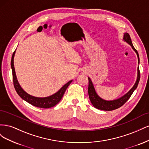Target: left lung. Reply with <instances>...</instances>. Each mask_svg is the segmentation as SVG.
<instances>
[{"mask_svg":"<svg viewBox=\"0 0 149 149\" xmlns=\"http://www.w3.org/2000/svg\"><path fill=\"white\" fill-rule=\"evenodd\" d=\"M124 37L123 40L126 43H127L129 45H130V47L133 49V50L136 52L138 58V64L139 65L140 60H139V56L137 51L136 49L133 46L131 39H130V35L128 33H124ZM140 71H139V66L137 68V76L136 81L133 87L130 89L129 91L125 94L124 96H121L120 97L116 99V100H109L107 101L105 100H103L100 96L97 94L95 88H94V84L92 82V81L89 77H88L89 79V86H88V94L89 97V100L91 101V102L93 104V106L96 107V109L102 110V111H112L118 109V108L121 107L127 101L130 97L131 96L133 92L136 90L137 88L139 80H140Z\"/></svg>","mask_w":149,"mask_h":149,"instance_id":"left-lung-1","label":"left lung"}]
</instances>
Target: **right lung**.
I'll return each mask as SVG.
<instances>
[{
	"label": "right lung",
	"instance_id": "1",
	"mask_svg": "<svg viewBox=\"0 0 149 149\" xmlns=\"http://www.w3.org/2000/svg\"><path fill=\"white\" fill-rule=\"evenodd\" d=\"M15 52L16 50H15L14 52L13 53V55L12 56L11 68L12 70L13 85H14V88L15 89V91L17 93V94H19V96L22 99V100H24L26 102L30 103V104L37 107L47 109V108H50L56 105L61 100L65 92L66 91V89H67L68 87V86L71 84V83L72 82V81L73 80H71L67 83H66L63 86L61 87L60 89L58 90L56 93H55V94H53L49 96L44 97H38L31 96L30 94L25 92L24 90L22 89V88L21 87V86L20 85L19 81H18L17 80L15 71L14 65H13V59H14Z\"/></svg>",
	"mask_w": 149,
	"mask_h": 149
}]
</instances>
